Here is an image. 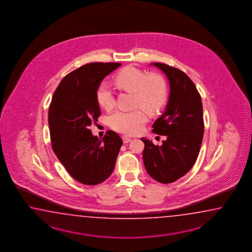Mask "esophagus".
<instances>
[{
    "instance_id": "obj_1",
    "label": "esophagus",
    "mask_w": 252,
    "mask_h": 252,
    "mask_svg": "<svg viewBox=\"0 0 252 252\" xmlns=\"http://www.w3.org/2000/svg\"><path fill=\"white\" fill-rule=\"evenodd\" d=\"M123 141H124V144H127V143L131 141V139H129V138L126 137V136H124V137H123Z\"/></svg>"
}]
</instances>
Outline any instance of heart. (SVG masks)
<instances>
[{"instance_id": "obj_1", "label": "heart", "mask_w": 252, "mask_h": 252, "mask_svg": "<svg viewBox=\"0 0 252 252\" xmlns=\"http://www.w3.org/2000/svg\"><path fill=\"white\" fill-rule=\"evenodd\" d=\"M114 83L119 88L134 93V105L142 108L147 113L158 112L167 100V86L161 75H147L144 71L132 65L121 70L115 76ZM96 100L98 104L105 110L113 107L114 97L106 83L98 86ZM146 120V115L141 110H135L131 112L116 111L109 116L108 122L119 132L134 135L141 130Z\"/></svg>"}]
</instances>
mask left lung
I'll use <instances>...</instances> for the list:
<instances>
[{
	"label": "left lung",
	"instance_id": "left-lung-1",
	"mask_svg": "<svg viewBox=\"0 0 252 252\" xmlns=\"http://www.w3.org/2000/svg\"><path fill=\"white\" fill-rule=\"evenodd\" d=\"M150 64L166 75L170 93L164 113L152 126L154 133L166 139L157 146L141 138L143 162L153 179L169 184L184 177L198 157L204 136L203 104L194 84L181 70L162 63Z\"/></svg>",
	"mask_w": 252,
	"mask_h": 252
}]
</instances>
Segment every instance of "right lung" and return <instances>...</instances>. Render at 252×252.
<instances>
[{"instance_id":"obj_1","label":"right lung","mask_w":252,"mask_h":252,"mask_svg":"<svg viewBox=\"0 0 252 252\" xmlns=\"http://www.w3.org/2000/svg\"><path fill=\"white\" fill-rule=\"evenodd\" d=\"M121 64L90 63L71 72L60 82L49 106L53 151L71 177L84 185H98L112 175L123 145L113 130L98 139L89 129L101 114L97 88Z\"/></svg>"}]
</instances>
